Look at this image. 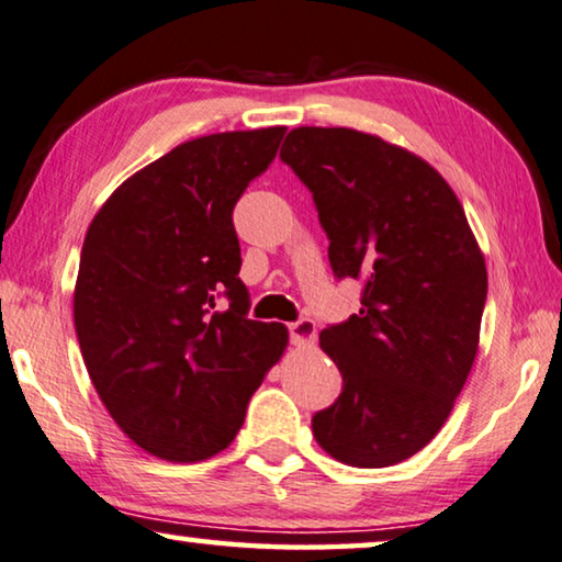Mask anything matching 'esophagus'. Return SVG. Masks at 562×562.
<instances>
[{"mask_svg":"<svg viewBox=\"0 0 562 562\" xmlns=\"http://www.w3.org/2000/svg\"><path fill=\"white\" fill-rule=\"evenodd\" d=\"M289 336L296 346H311L316 341V324L311 318H299L289 324Z\"/></svg>","mask_w":562,"mask_h":562,"instance_id":"esophagus-1","label":"esophagus"}]
</instances>
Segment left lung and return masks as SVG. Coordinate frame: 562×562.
<instances>
[{
	"mask_svg": "<svg viewBox=\"0 0 562 562\" xmlns=\"http://www.w3.org/2000/svg\"><path fill=\"white\" fill-rule=\"evenodd\" d=\"M281 161L314 194L336 279L363 283L361 311L318 336L344 385L311 428L346 465L406 461L477 353L488 273L465 211L430 164L356 128H293Z\"/></svg>",
	"mask_w": 562,
	"mask_h": 562,
	"instance_id": "left-lung-1",
	"label": "left lung"
}]
</instances>
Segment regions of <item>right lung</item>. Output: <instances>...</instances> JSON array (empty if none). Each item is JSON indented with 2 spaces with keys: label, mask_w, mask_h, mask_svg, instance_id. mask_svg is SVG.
<instances>
[{
  "label": "right lung",
  "mask_w": 562,
  "mask_h": 562,
  "mask_svg": "<svg viewBox=\"0 0 562 562\" xmlns=\"http://www.w3.org/2000/svg\"><path fill=\"white\" fill-rule=\"evenodd\" d=\"M283 134L177 146L106 199L81 246L74 326L89 379L116 426L164 461L196 463L232 443L286 348L281 324L248 318L232 218Z\"/></svg>",
  "instance_id": "obj_1"
}]
</instances>
